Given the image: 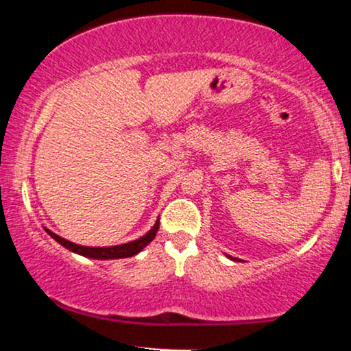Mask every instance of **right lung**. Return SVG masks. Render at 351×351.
<instances>
[{"instance_id":"add662e5","label":"right lung","mask_w":351,"mask_h":351,"mask_svg":"<svg viewBox=\"0 0 351 351\" xmlns=\"http://www.w3.org/2000/svg\"><path fill=\"white\" fill-rule=\"evenodd\" d=\"M160 228V221L156 219V223L153 224V228L147 234L138 237V239L132 241V243H125V244H119V245H108V247H87V245H79L75 243H71V241L64 239L54 232L46 229V232L49 234L52 239L58 241L60 245H64L66 249H69L71 252L80 254L84 257H90V259H100V261H106V259H122V257H132L135 254H138L145 245H148L155 239L156 232H158Z\"/></svg>"}]
</instances>
